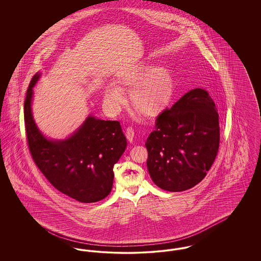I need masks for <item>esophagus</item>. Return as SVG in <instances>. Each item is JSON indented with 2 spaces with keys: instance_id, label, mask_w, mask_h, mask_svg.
Returning a JSON list of instances; mask_svg holds the SVG:
<instances>
[{
  "instance_id": "esophagus-1",
  "label": "esophagus",
  "mask_w": 261,
  "mask_h": 261,
  "mask_svg": "<svg viewBox=\"0 0 261 261\" xmlns=\"http://www.w3.org/2000/svg\"><path fill=\"white\" fill-rule=\"evenodd\" d=\"M134 137H135V130H134V128L128 127V128L126 129V138H127V140H128L129 142H133Z\"/></svg>"
}]
</instances>
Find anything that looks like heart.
<instances>
[{"mask_svg":"<svg viewBox=\"0 0 261 261\" xmlns=\"http://www.w3.org/2000/svg\"><path fill=\"white\" fill-rule=\"evenodd\" d=\"M114 84L119 88H131V105L146 116L161 114L170 103L175 90L173 76L163 66L150 69L148 63H141L114 77ZM119 88L108 86L103 92L106 105L112 112H117L124 102Z\"/></svg>","mask_w":261,"mask_h":261,"instance_id":"b5f03b06","label":"heart"}]
</instances>
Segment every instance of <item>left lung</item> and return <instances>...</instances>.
<instances>
[{
    "instance_id": "1",
    "label": "left lung",
    "mask_w": 261,
    "mask_h": 261,
    "mask_svg": "<svg viewBox=\"0 0 261 261\" xmlns=\"http://www.w3.org/2000/svg\"><path fill=\"white\" fill-rule=\"evenodd\" d=\"M219 137L214 101L205 90H191L159 114L145 144L153 183L169 192L199 184L215 161Z\"/></svg>"
}]
</instances>
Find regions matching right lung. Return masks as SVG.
I'll return each mask as SVG.
<instances>
[{
  "mask_svg": "<svg viewBox=\"0 0 261 261\" xmlns=\"http://www.w3.org/2000/svg\"><path fill=\"white\" fill-rule=\"evenodd\" d=\"M39 74L26 93L24 122L28 148L40 171L61 193L80 202H96L111 193L113 166L126 148V138L116 120L88 116L72 136L50 141L43 136L31 112V99Z\"/></svg>",
  "mask_w": 261,
  "mask_h": 261,
  "instance_id": "1",
  "label": "right lung"
}]
</instances>
